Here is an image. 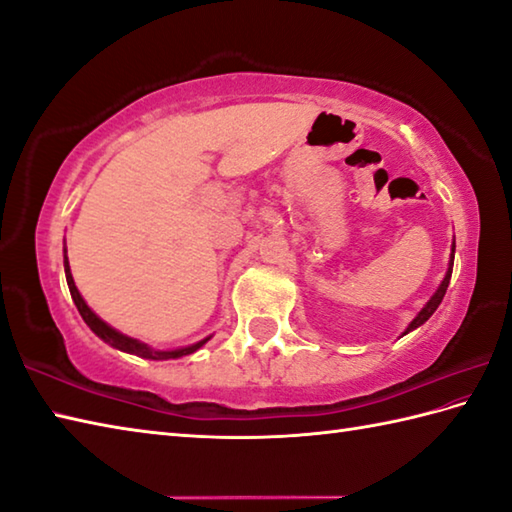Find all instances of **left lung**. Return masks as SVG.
Listing matches in <instances>:
<instances>
[{
  "mask_svg": "<svg viewBox=\"0 0 512 512\" xmlns=\"http://www.w3.org/2000/svg\"><path fill=\"white\" fill-rule=\"evenodd\" d=\"M453 262H455V239H453V244H450V259H448V268H446V275H444V279H442V284L437 286V290H435V293H433V297L428 299V302L424 304V308L419 310V313L415 315L413 322L408 324V328L404 330L402 337H404V335H408L410 330H415V328L422 326L424 322H428V317L435 313V310H437V306H439V304H442V299H444L446 290H448V284H450V275H453Z\"/></svg>",
  "mask_w": 512,
  "mask_h": 512,
  "instance_id": "1",
  "label": "left lung"
}]
</instances>
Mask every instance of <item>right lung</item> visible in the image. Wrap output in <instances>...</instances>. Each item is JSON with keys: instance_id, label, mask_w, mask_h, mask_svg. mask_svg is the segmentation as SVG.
I'll use <instances>...</instances> for the list:
<instances>
[{"instance_id": "right-lung-1", "label": "right lung", "mask_w": 512, "mask_h": 512, "mask_svg": "<svg viewBox=\"0 0 512 512\" xmlns=\"http://www.w3.org/2000/svg\"><path fill=\"white\" fill-rule=\"evenodd\" d=\"M64 273H66V284H68V290H70V297H73V302L79 310V315H82V319L86 322V326L93 330V333L102 339V342H106L108 346H113L117 350H122V353H128V355H137V357H144V359H157V362H162V359H179L184 355H193L195 350L202 348L210 337H204L202 342L197 344H190V346H182V348H170V350H159V348H150L148 344L139 342V339L135 337H128L124 333H119L117 328H113L110 324H106L102 317H97L93 310H90V306L84 302V297L79 295V290L75 286V279H73V273H70V266H68V255H66V248H64Z\"/></svg>"}]
</instances>
